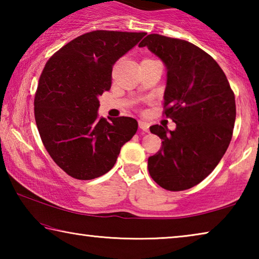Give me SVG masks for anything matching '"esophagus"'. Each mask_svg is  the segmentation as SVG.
I'll list each match as a JSON object with an SVG mask.
<instances>
[{
	"label": "esophagus",
	"instance_id": "obj_1",
	"mask_svg": "<svg viewBox=\"0 0 259 259\" xmlns=\"http://www.w3.org/2000/svg\"><path fill=\"white\" fill-rule=\"evenodd\" d=\"M138 125H139V128L142 129L143 131H145V133H148V131H150V125H148V123H146V122L139 121Z\"/></svg>",
	"mask_w": 259,
	"mask_h": 259
}]
</instances>
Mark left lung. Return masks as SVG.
I'll return each instance as SVG.
<instances>
[{"instance_id": "1", "label": "left lung", "mask_w": 259, "mask_h": 259, "mask_svg": "<svg viewBox=\"0 0 259 259\" xmlns=\"http://www.w3.org/2000/svg\"><path fill=\"white\" fill-rule=\"evenodd\" d=\"M166 66L163 115L174 131L155 124L150 130L162 147L148 157V172L168 191L198 185L225 154L235 122L234 93L211 56L191 42L150 34L139 43Z\"/></svg>"}]
</instances>
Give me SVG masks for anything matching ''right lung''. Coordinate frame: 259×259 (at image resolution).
Here are the masks:
<instances>
[{"label": "right lung", "mask_w": 259, "mask_h": 259, "mask_svg": "<svg viewBox=\"0 0 259 259\" xmlns=\"http://www.w3.org/2000/svg\"><path fill=\"white\" fill-rule=\"evenodd\" d=\"M146 33L94 30L47 61L34 97V116L46 150L68 176H103L138 129L133 117L98 120V97L111 89L113 65Z\"/></svg>", "instance_id": "right-lung-1"}]
</instances>
